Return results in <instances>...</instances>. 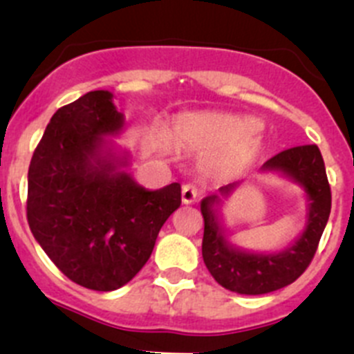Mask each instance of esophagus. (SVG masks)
<instances>
[{"mask_svg":"<svg viewBox=\"0 0 354 354\" xmlns=\"http://www.w3.org/2000/svg\"><path fill=\"white\" fill-rule=\"evenodd\" d=\"M198 195H201V192H198L195 185H185L181 188V201H183V204H194L198 198Z\"/></svg>","mask_w":354,"mask_h":354,"instance_id":"obj_1","label":"esophagus"}]
</instances>
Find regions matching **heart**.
I'll return each instance as SVG.
<instances>
[{
  "mask_svg": "<svg viewBox=\"0 0 354 354\" xmlns=\"http://www.w3.org/2000/svg\"><path fill=\"white\" fill-rule=\"evenodd\" d=\"M171 140L180 149L204 150L201 167L211 176L242 173L264 152L259 122L230 112L198 111L176 115Z\"/></svg>",
  "mask_w": 354,
  "mask_h": 354,
  "instance_id": "1",
  "label": "heart"
}]
</instances>
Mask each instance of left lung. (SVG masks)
Wrapping results in <instances>:
<instances>
[{
  "mask_svg": "<svg viewBox=\"0 0 354 354\" xmlns=\"http://www.w3.org/2000/svg\"><path fill=\"white\" fill-rule=\"evenodd\" d=\"M261 173H277L299 185L306 194V226L296 240L279 252H252L233 245L226 236L219 216L218 195L202 198L204 216L202 257L212 279L225 289L245 296H259L287 287L310 266L318 242L328 221L332 205L330 185L325 173L324 157L317 145L283 150L263 164ZM240 183L219 188L228 197Z\"/></svg>",
  "mask_w": 354,
  "mask_h": 354,
  "instance_id": "1",
  "label": "left lung"
}]
</instances>
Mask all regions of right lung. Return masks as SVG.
I'll use <instances>...</instances> for the list:
<instances>
[{
	"mask_svg": "<svg viewBox=\"0 0 354 354\" xmlns=\"http://www.w3.org/2000/svg\"><path fill=\"white\" fill-rule=\"evenodd\" d=\"M107 90L58 109L30 159L27 221L67 279L91 290H115L145 266L181 187L147 190L126 171L129 153L111 136L124 115Z\"/></svg>",
	"mask_w": 354,
	"mask_h": 354,
	"instance_id": "right-lung-1",
	"label": "right lung"
}]
</instances>
